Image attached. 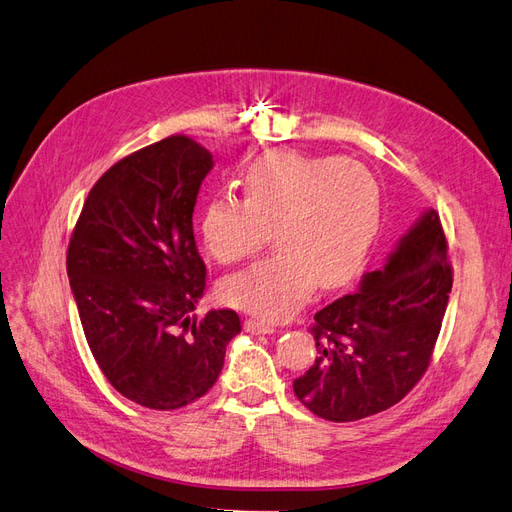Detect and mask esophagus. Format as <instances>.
Segmentation results:
<instances>
[{"mask_svg": "<svg viewBox=\"0 0 512 512\" xmlns=\"http://www.w3.org/2000/svg\"><path fill=\"white\" fill-rule=\"evenodd\" d=\"M244 329L249 334H272L274 332V325L266 323V321H259V319H246L244 321Z\"/></svg>", "mask_w": 512, "mask_h": 512, "instance_id": "34e87169", "label": "esophagus"}]
</instances>
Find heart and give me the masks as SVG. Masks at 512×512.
I'll return each mask as SVG.
<instances>
[{"mask_svg":"<svg viewBox=\"0 0 512 512\" xmlns=\"http://www.w3.org/2000/svg\"><path fill=\"white\" fill-rule=\"evenodd\" d=\"M244 202L217 195L200 234L221 263L251 257L270 240L280 249L253 268L225 278L223 300L268 321H283L315 289L351 280L381 227L383 195L361 161L270 151L242 172Z\"/></svg>","mask_w":512,"mask_h":512,"instance_id":"obj_1","label":"heart"}]
</instances>
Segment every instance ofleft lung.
I'll use <instances>...</instances> for the list:
<instances>
[{"label":"left lung","instance_id":"8db88e82","mask_svg":"<svg viewBox=\"0 0 512 512\" xmlns=\"http://www.w3.org/2000/svg\"><path fill=\"white\" fill-rule=\"evenodd\" d=\"M451 285L447 240L427 208L357 293L317 312V359L293 381L298 400L334 423L398 404L430 364Z\"/></svg>","mask_w":512,"mask_h":512}]
</instances>
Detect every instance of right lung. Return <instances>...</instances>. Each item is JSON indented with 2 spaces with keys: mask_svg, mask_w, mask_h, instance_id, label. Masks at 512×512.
<instances>
[{
  "mask_svg": "<svg viewBox=\"0 0 512 512\" xmlns=\"http://www.w3.org/2000/svg\"><path fill=\"white\" fill-rule=\"evenodd\" d=\"M212 155L172 136L97 180L68 249V276L89 349L110 385L155 410L195 402L217 383L234 310L191 312L206 289L193 208Z\"/></svg>",
  "mask_w": 512,
  "mask_h": 512,
  "instance_id": "1",
  "label": "right lung"
}]
</instances>
